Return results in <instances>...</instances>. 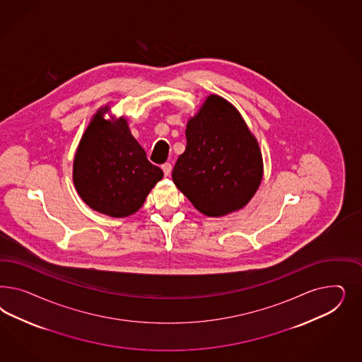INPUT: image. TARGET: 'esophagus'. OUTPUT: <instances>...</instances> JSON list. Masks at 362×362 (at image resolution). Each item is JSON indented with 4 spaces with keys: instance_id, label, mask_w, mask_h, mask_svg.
<instances>
[{
    "instance_id": "esophagus-1",
    "label": "esophagus",
    "mask_w": 362,
    "mask_h": 362,
    "mask_svg": "<svg viewBox=\"0 0 362 362\" xmlns=\"http://www.w3.org/2000/svg\"><path fill=\"white\" fill-rule=\"evenodd\" d=\"M162 170H163V174H165V176H168L171 174L173 167H171L170 163H165V165H162Z\"/></svg>"
}]
</instances>
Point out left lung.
<instances>
[{
	"label": "left lung",
	"instance_id": "1",
	"mask_svg": "<svg viewBox=\"0 0 362 362\" xmlns=\"http://www.w3.org/2000/svg\"><path fill=\"white\" fill-rule=\"evenodd\" d=\"M186 138L173 180L192 206L214 218L247 206L263 179V156L239 110L211 94L187 122Z\"/></svg>",
	"mask_w": 362,
	"mask_h": 362
}]
</instances>
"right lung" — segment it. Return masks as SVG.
Here are the masks:
<instances>
[{
	"label": "right lung",
	"mask_w": 362,
	"mask_h": 362,
	"mask_svg": "<svg viewBox=\"0 0 362 362\" xmlns=\"http://www.w3.org/2000/svg\"><path fill=\"white\" fill-rule=\"evenodd\" d=\"M109 106L93 115L73 163V182L88 207L111 218L141 209L163 171L151 165L132 136L127 119L110 115Z\"/></svg>",
	"instance_id": "obj_1"
}]
</instances>
